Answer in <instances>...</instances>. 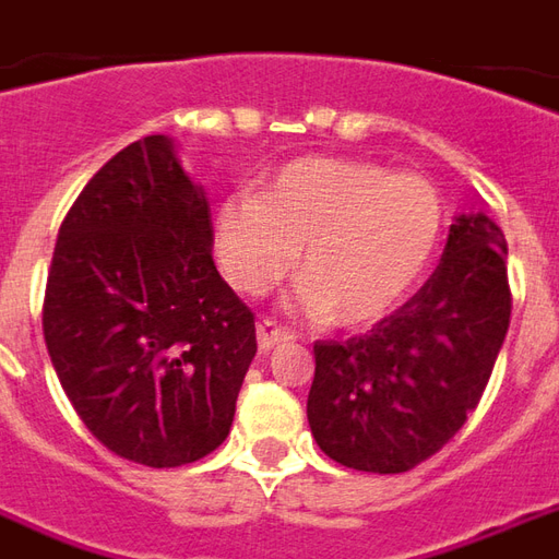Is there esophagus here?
Masks as SVG:
<instances>
[{
  "instance_id": "34e87169",
  "label": "esophagus",
  "mask_w": 559,
  "mask_h": 559,
  "mask_svg": "<svg viewBox=\"0 0 559 559\" xmlns=\"http://www.w3.org/2000/svg\"><path fill=\"white\" fill-rule=\"evenodd\" d=\"M293 338H296V335H293L290 330L278 326L275 320L266 318L257 323V345H260V354H269V350H275V347L293 342Z\"/></svg>"
}]
</instances>
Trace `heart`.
Wrapping results in <instances>:
<instances>
[{
	"instance_id": "heart-1",
	"label": "heart",
	"mask_w": 559,
	"mask_h": 559,
	"mask_svg": "<svg viewBox=\"0 0 559 559\" xmlns=\"http://www.w3.org/2000/svg\"><path fill=\"white\" fill-rule=\"evenodd\" d=\"M439 236V190L372 159H293L257 197L224 199L214 214L217 260L241 293L278 287L299 251L306 306L342 326L374 323L400 306Z\"/></svg>"
}]
</instances>
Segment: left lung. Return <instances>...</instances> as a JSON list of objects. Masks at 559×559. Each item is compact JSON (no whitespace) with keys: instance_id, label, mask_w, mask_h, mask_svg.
<instances>
[{"instance_id":"obj_1","label":"left lung","mask_w":559,"mask_h":559,"mask_svg":"<svg viewBox=\"0 0 559 559\" xmlns=\"http://www.w3.org/2000/svg\"><path fill=\"white\" fill-rule=\"evenodd\" d=\"M506 236L487 214L456 217L420 290L347 342H314L308 424L347 469H415L456 436L509 333Z\"/></svg>"}]
</instances>
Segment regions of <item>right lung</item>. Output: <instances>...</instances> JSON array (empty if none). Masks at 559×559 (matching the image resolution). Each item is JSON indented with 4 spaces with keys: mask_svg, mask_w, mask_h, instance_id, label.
I'll list each match as a JSON object with an SVG mask.
<instances>
[{
    "mask_svg": "<svg viewBox=\"0 0 559 559\" xmlns=\"http://www.w3.org/2000/svg\"><path fill=\"white\" fill-rule=\"evenodd\" d=\"M212 239L209 199L166 135L127 144L62 217L45 342L84 427L123 460L171 469L229 436L257 330Z\"/></svg>",
    "mask_w": 559,
    "mask_h": 559,
    "instance_id": "add662e5",
    "label": "right lung"
}]
</instances>
